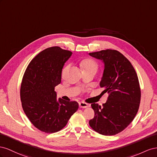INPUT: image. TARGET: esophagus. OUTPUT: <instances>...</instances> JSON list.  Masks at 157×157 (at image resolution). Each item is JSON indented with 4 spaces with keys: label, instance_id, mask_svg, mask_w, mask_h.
I'll use <instances>...</instances> for the list:
<instances>
[{
    "label": "esophagus",
    "instance_id": "1",
    "mask_svg": "<svg viewBox=\"0 0 157 157\" xmlns=\"http://www.w3.org/2000/svg\"><path fill=\"white\" fill-rule=\"evenodd\" d=\"M79 106L80 108H87L89 106V105L85 102H79Z\"/></svg>",
    "mask_w": 157,
    "mask_h": 157
}]
</instances>
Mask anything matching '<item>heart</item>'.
Masks as SVG:
<instances>
[{"label":"heart","instance_id":"1","mask_svg":"<svg viewBox=\"0 0 157 157\" xmlns=\"http://www.w3.org/2000/svg\"><path fill=\"white\" fill-rule=\"evenodd\" d=\"M79 65L81 66L83 72H93L96 73L98 69V63L92 58L86 57L79 61ZM68 65L65 66L62 70V77H64L67 70L68 69Z\"/></svg>","mask_w":157,"mask_h":157}]
</instances>
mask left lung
<instances>
[{"label":"left lung","mask_w":157,"mask_h":157,"mask_svg":"<svg viewBox=\"0 0 157 157\" xmlns=\"http://www.w3.org/2000/svg\"><path fill=\"white\" fill-rule=\"evenodd\" d=\"M103 60L105 69L100 86L109 93L106 103H92L95 116L91 128L104 136L116 135L126 129L137 114L141 101V89L132 63L116 50L106 49L89 53Z\"/></svg>","instance_id":"left-lung-1"}]
</instances>
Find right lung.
<instances>
[{"label": "right lung", "mask_w": 157, "mask_h": 157, "mask_svg": "<svg viewBox=\"0 0 157 157\" xmlns=\"http://www.w3.org/2000/svg\"><path fill=\"white\" fill-rule=\"evenodd\" d=\"M71 54L59 47L44 49L31 60L22 78V108L31 124L43 132L61 130L78 109L76 101L60 98L57 101L55 91L61 82L62 69Z\"/></svg>", "instance_id": "add662e5"}]
</instances>
